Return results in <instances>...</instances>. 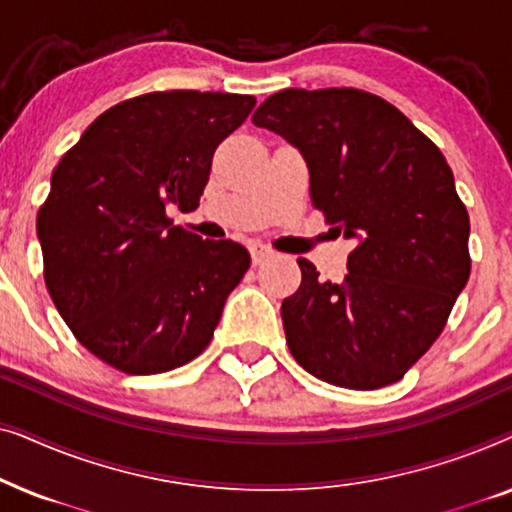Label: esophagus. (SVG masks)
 <instances>
[{
    "label": "esophagus",
    "instance_id": "34e87169",
    "mask_svg": "<svg viewBox=\"0 0 512 512\" xmlns=\"http://www.w3.org/2000/svg\"><path fill=\"white\" fill-rule=\"evenodd\" d=\"M272 256H275V251H270L265 247H251V261H254V265H261L265 261H270Z\"/></svg>",
    "mask_w": 512,
    "mask_h": 512
}]
</instances>
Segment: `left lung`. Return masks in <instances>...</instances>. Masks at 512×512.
Listing matches in <instances>:
<instances>
[{"label":"left lung","mask_w":512,"mask_h":512,"mask_svg":"<svg viewBox=\"0 0 512 512\" xmlns=\"http://www.w3.org/2000/svg\"><path fill=\"white\" fill-rule=\"evenodd\" d=\"M251 123L303 153L312 205L356 240L342 282H303L282 303L293 359L347 389L394 384L443 333L471 275L468 212L436 144L394 104L356 88H286Z\"/></svg>","instance_id":"8db88e82"}]
</instances>
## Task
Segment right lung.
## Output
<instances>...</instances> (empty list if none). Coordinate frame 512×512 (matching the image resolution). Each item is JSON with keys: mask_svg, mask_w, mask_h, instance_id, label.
I'll return each mask as SVG.
<instances>
[{"mask_svg": "<svg viewBox=\"0 0 512 512\" xmlns=\"http://www.w3.org/2000/svg\"><path fill=\"white\" fill-rule=\"evenodd\" d=\"M254 104L200 90L130 97L53 170L37 214L46 289L74 338L111 368L167 373L212 342L251 256L174 226L167 205L198 207L216 146Z\"/></svg>", "mask_w": 512, "mask_h": 512, "instance_id": "1", "label": "right lung"}]
</instances>
